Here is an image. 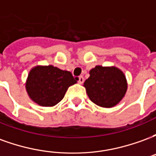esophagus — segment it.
<instances>
[{
    "instance_id": "obj_1",
    "label": "esophagus",
    "mask_w": 156,
    "mask_h": 156,
    "mask_svg": "<svg viewBox=\"0 0 156 156\" xmlns=\"http://www.w3.org/2000/svg\"><path fill=\"white\" fill-rule=\"evenodd\" d=\"M83 82H84V78L83 77V76H80L79 78H78V83L82 84V83H83Z\"/></svg>"
}]
</instances>
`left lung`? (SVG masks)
<instances>
[{"mask_svg":"<svg viewBox=\"0 0 156 156\" xmlns=\"http://www.w3.org/2000/svg\"><path fill=\"white\" fill-rule=\"evenodd\" d=\"M84 82L88 96L93 103L104 108H111L124 98L127 82L124 73L115 67L96 66Z\"/></svg>","mask_w":156,"mask_h":156,"instance_id":"8db88e82","label":"left lung"}]
</instances>
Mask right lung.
<instances>
[{
    "label": "right lung",
    "instance_id": "right-lung-1",
    "mask_svg": "<svg viewBox=\"0 0 156 156\" xmlns=\"http://www.w3.org/2000/svg\"><path fill=\"white\" fill-rule=\"evenodd\" d=\"M77 83L70 72L52 65L37 66L30 71L26 83L29 97L43 107L54 106L64 97L69 86Z\"/></svg>",
    "mask_w": 156,
    "mask_h": 156
}]
</instances>
